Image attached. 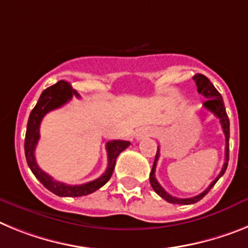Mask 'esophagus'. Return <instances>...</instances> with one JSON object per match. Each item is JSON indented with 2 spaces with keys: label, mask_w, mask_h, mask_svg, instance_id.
I'll return each instance as SVG.
<instances>
[{
  "label": "esophagus",
  "mask_w": 248,
  "mask_h": 248,
  "mask_svg": "<svg viewBox=\"0 0 248 248\" xmlns=\"http://www.w3.org/2000/svg\"><path fill=\"white\" fill-rule=\"evenodd\" d=\"M155 133H156V130L155 128H142L137 132L136 135V140H142L143 137H151V136H155Z\"/></svg>",
  "instance_id": "obj_1"
}]
</instances>
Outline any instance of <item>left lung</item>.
I'll list each match as a JSON object with an SVG mask.
<instances>
[{
    "label": "left lung",
    "mask_w": 248,
    "mask_h": 248,
    "mask_svg": "<svg viewBox=\"0 0 248 248\" xmlns=\"http://www.w3.org/2000/svg\"><path fill=\"white\" fill-rule=\"evenodd\" d=\"M193 79H195L196 86H197V91H199V93H201L203 97L207 98V101L203 103L204 108L208 109L210 112H212V113L218 118L219 124H221V126H222V130H223V133H225V139H226L225 163H223V167L222 170H221V172H219V175L217 176L212 182H211L210 186L204 189L203 192L195 196V197H191V199H177V197H173V196L170 195L169 192H166L165 189H163V187L158 184V181H157L156 177H155L157 161H158V157H160V148H158V150H157L154 166H152V170H151V173H150V184L151 186H152V188H154L155 192H156L158 196H161L163 200L170 202V203L192 204V203H196V202H199L200 200H202L204 196L207 195L208 191L215 186V184L219 180V177L223 176V173L226 172V169H227V165H228V151H230V143H228V140H230V121H228V116L227 113H226L225 103H223L222 96H221L219 92L215 88V86L212 85V82H211L210 79H208L206 76H203V75H201V73L195 75V76H193Z\"/></svg>",
    "instance_id": "1"
}]
</instances>
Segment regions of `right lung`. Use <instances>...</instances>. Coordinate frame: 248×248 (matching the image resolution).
I'll list each match as a JSON object with an SVG mask.
<instances>
[{"instance_id": "obj_1", "label": "right lung", "mask_w": 248, "mask_h": 248, "mask_svg": "<svg viewBox=\"0 0 248 248\" xmlns=\"http://www.w3.org/2000/svg\"><path fill=\"white\" fill-rule=\"evenodd\" d=\"M73 96L79 97V94L66 81H59L56 85L46 88L41 93L37 105L30 113L25 137L26 161H27V165L31 169L32 173L48 191L57 196H61V197H79V196L90 195V193L101 188L111 178L118 155L131 145L128 141H121V140H113V141L107 142L106 150L107 156H108V165H107L106 171L97 180H93L91 182H87V184L71 186V185H66L63 182L53 180L51 176L47 175L46 172L42 171L38 167L36 158H34V148H36L38 140H40L41 121L46 116V113L63 106L64 103H67Z\"/></svg>"}]
</instances>
